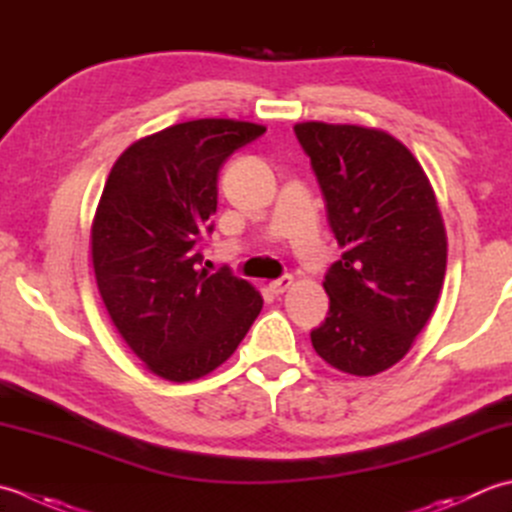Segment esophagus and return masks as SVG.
<instances>
[{
  "instance_id": "1",
  "label": "esophagus",
  "mask_w": 512,
  "mask_h": 512,
  "mask_svg": "<svg viewBox=\"0 0 512 512\" xmlns=\"http://www.w3.org/2000/svg\"><path fill=\"white\" fill-rule=\"evenodd\" d=\"M291 283H294V276L285 274V276H280V278H276V280H271V283H269V291H271V294L280 296V294H285V291L291 287Z\"/></svg>"
}]
</instances>
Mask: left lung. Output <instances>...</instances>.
<instances>
[{
    "label": "left lung",
    "mask_w": 512,
    "mask_h": 512,
    "mask_svg": "<svg viewBox=\"0 0 512 512\" xmlns=\"http://www.w3.org/2000/svg\"><path fill=\"white\" fill-rule=\"evenodd\" d=\"M327 203L342 258L327 271L329 314L311 331L344 373L400 362L431 318L446 271V232L422 165L391 134L362 125H294Z\"/></svg>",
    "instance_id": "obj_1"
}]
</instances>
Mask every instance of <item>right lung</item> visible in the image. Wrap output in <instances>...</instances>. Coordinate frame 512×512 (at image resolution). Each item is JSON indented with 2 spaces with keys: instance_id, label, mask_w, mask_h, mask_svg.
Returning <instances> with one entry per match:
<instances>
[{
  "instance_id": "obj_1",
  "label": "right lung",
  "mask_w": 512,
  "mask_h": 512,
  "mask_svg": "<svg viewBox=\"0 0 512 512\" xmlns=\"http://www.w3.org/2000/svg\"><path fill=\"white\" fill-rule=\"evenodd\" d=\"M263 125L196 119L132 143L103 187L92 265L114 327L165 380L203 378L232 356L263 298L227 267L201 269L218 172Z\"/></svg>"
}]
</instances>
